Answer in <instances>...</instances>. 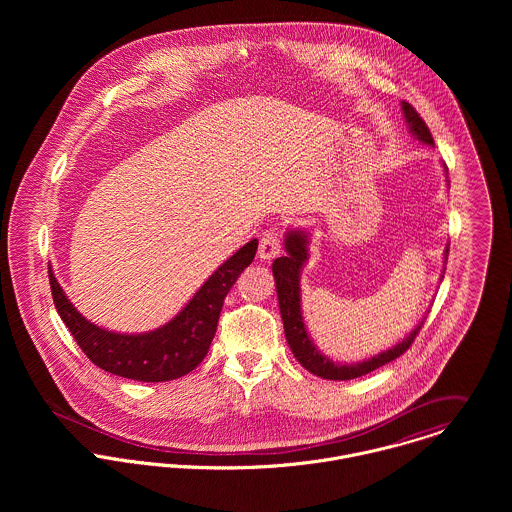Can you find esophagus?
Masks as SVG:
<instances>
[{
	"instance_id": "esophagus-1",
	"label": "esophagus",
	"mask_w": 512,
	"mask_h": 512,
	"mask_svg": "<svg viewBox=\"0 0 512 512\" xmlns=\"http://www.w3.org/2000/svg\"><path fill=\"white\" fill-rule=\"evenodd\" d=\"M282 250V238L276 230H268L262 234L260 246H258V258L260 260H272L280 254Z\"/></svg>"
}]
</instances>
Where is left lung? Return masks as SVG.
<instances>
[{
    "label": "left lung",
    "instance_id": "1",
    "mask_svg": "<svg viewBox=\"0 0 512 512\" xmlns=\"http://www.w3.org/2000/svg\"><path fill=\"white\" fill-rule=\"evenodd\" d=\"M402 112H404L410 132L420 142L434 146V138H432L426 122L420 118V114L408 102H402ZM445 171H447V167H445ZM284 242H286V256L274 260L272 272H274V280H276V292H278V301H280V313H282V321H284L286 339H288L293 357L299 361V365L307 368L311 374L327 378V380H351V378L368 374V372L398 359L400 355H404L410 349V345L414 343L416 335L420 333L426 317L398 345L366 359L363 363H353V365L345 363L343 365V363H335L329 357H325L323 353H319V349L313 345L311 337L307 335L303 315H301L299 276H301L303 264L309 260V250H307L309 232L295 228L286 234ZM447 252H449V248H445V262H447Z\"/></svg>",
    "mask_w": 512,
    "mask_h": 512
}]
</instances>
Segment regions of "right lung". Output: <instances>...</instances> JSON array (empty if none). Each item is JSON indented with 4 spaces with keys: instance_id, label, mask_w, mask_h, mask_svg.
Instances as JSON below:
<instances>
[{
    "instance_id": "obj_1",
    "label": "right lung",
    "mask_w": 512,
    "mask_h": 512,
    "mask_svg": "<svg viewBox=\"0 0 512 512\" xmlns=\"http://www.w3.org/2000/svg\"><path fill=\"white\" fill-rule=\"evenodd\" d=\"M256 250L258 240L254 238L219 266L169 323L136 335L108 331L82 317L63 292L51 266L49 284L63 323L94 365L140 382H167L195 370L207 357L224 297L242 270L252 264Z\"/></svg>"
}]
</instances>
